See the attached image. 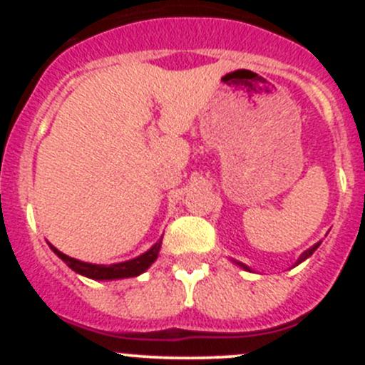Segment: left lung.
I'll return each instance as SVG.
<instances>
[{
	"mask_svg": "<svg viewBox=\"0 0 365 365\" xmlns=\"http://www.w3.org/2000/svg\"><path fill=\"white\" fill-rule=\"evenodd\" d=\"M318 245H319V244H316V245H314V247H311V249H309V251H305L304 254H302V256H300V259H298V263H302V261H304V259H307V257H309V256H311V254H312V252H314V251H316V249H318ZM298 263H297V264H298ZM238 264H240V267H244V268H245V270H249V268H247V267H245V264H242V263H238Z\"/></svg>",
	"mask_w": 365,
	"mask_h": 365,
	"instance_id": "8db88e82",
	"label": "left lung"
}]
</instances>
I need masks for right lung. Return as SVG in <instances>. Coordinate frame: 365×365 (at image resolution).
Segmentation results:
<instances>
[{"label":"right lung","mask_w":365,"mask_h":365,"mask_svg":"<svg viewBox=\"0 0 365 365\" xmlns=\"http://www.w3.org/2000/svg\"><path fill=\"white\" fill-rule=\"evenodd\" d=\"M160 244H162V238L155 245H153L152 249H150L148 252L141 254V256L135 257V259L125 261V263L109 264V267H106V264H91V263H84V261H79V259H73V257L67 256V254L58 251V249L53 247V245H51V249H53V251L58 254V257H61V259H63L73 272H77V274L90 279H98V281H109V279L135 277V275L143 274V272H145L146 268L157 259V256H159Z\"/></svg>","instance_id":"1"}]
</instances>
